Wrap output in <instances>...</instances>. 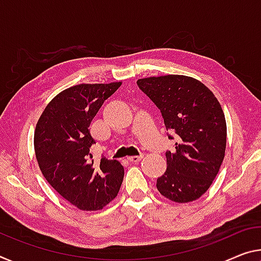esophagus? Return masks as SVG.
I'll use <instances>...</instances> for the list:
<instances>
[{
	"instance_id": "34e87169",
	"label": "esophagus",
	"mask_w": 261,
	"mask_h": 261,
	"mask_svg": "<svg viewBox=\"0 0 261 261\" xmlns=\"http://www.w3.org/2000/svg\"><path fill=\"white\" fill-rule=\"evenodd\" d=\"M143 159V155H139V156H129V158H127V160L130 161V163H139L140 160Z\"/></svg>"
}]
</instances>
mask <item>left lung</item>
Returning <instances> with one entry per match:
<instances>
[{
  "instance_id": "left-lung-1",
  "label": "left lung",
  "mask_w": 261,
  "mask_h": 261,
  "mask_svg": "<svg viewBox=\"0 0 261 261\" xmlns=\"http://www.w3.org/2000/svg\"><path fill=\"white\" fill-rule=\"evenodd\" d=\"M137 85L160 109L166 130L177 136L156 188L176 203L197 200L212 186L225 155L226 122L220 102L192 76H150L138 79Z\"/></svg>"
}]
</instances>
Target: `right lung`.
I'll return each mask as SVG.
<instances>
[{"label":"right lung","mask_w":261,"mask_h":261,"mask_svg":"<svg viewBox=\"0 0 261 261\" xmlns=\"http://www.w3.org/2000/svg\"><path fill=\"white\" fill-rule=\"evenodd\" d=\"M122 82L81 84L49 101L36 124L34 145L38 166L53 189L85 212L105 208L117 196L124 168L117 160L94 164L95 144L88 127L98 109Z\"/></svg>","instance_id":"obj_1"}]
</instances>
